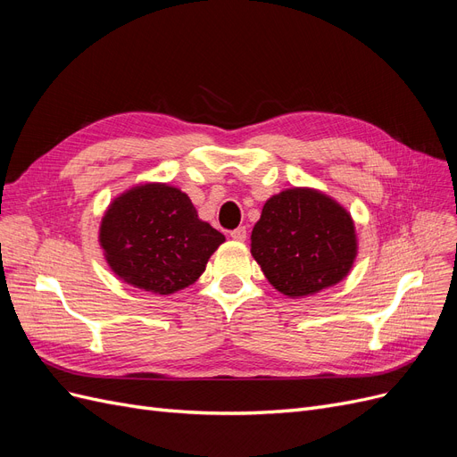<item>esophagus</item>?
Wrapping results in <instances>:
<instances>
[{"mask_svg":"<svg viewBox=\"0 0 457 457\" xmlns=\"http://www.w3.org/2000/svg\"><path fill=\"white\" fill-rule=\"evenodd\" d=\"M245 236H247V230H245V227H238V228L230 230V238H232V240L244 242V240H245Z\"/></svg>","mask_w":457,"mask_h":457,"instance_id":"esophagus-1","label":"esophagus"}]
</instances>
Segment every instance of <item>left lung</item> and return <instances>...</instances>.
Here are the masks:
<instances>
[{"mask_svg": "<svg viewBox=\"0 0 457 457\" xmlns=\"http://www.w3.org/2000/svg\"><path fill=\"white\" fill-rule=\"evenodd\" d=\"M251 255L279 293L313 295L352 269L357 255L352 215L313 188H287L266 200L251 232Z\"/></svg>", "mask_w": 457, "mask_h": 457, "instance_id": "left-lung-1", "label": "left lung"}]
</instances>
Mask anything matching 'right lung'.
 <instances>
[{"instance_id": "obj_1", "label": "right lung", "mask_w": 457, "mask_h": 457, "mask_svg": "<svg viewBox=\"0 0 457 457\" xmlns=\"http://www.w3.org/2000/svg\"><path fill=\"white\" fill-rule=\"evenodd\" d=\"M225 242L200 221L191 198L166 183L137 185L107 208L100 245L112 270L130 286L171 295L195 283Z\"/></svg>"}]
</instances>
